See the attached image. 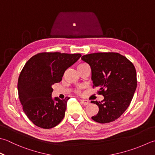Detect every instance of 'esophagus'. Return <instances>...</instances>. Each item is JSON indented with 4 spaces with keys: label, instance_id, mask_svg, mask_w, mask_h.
I'll use <instances>...</instances> for the list:
<instances>
[{
    "label": "esophagus",
    "instance_id": "esophagus-1",
    "mask_svg": "<svg viewBox=\"0 0 155 155\" xmlns=\"http://www.w3.org/2000/svg\"><path fill=\"white\" fill-rule=\"evenodd\" d=\"M81 103L84 105H87L89 104V101H87L86 99H81Z\"/></svg>",
    "mask_w": 155,
    "mask_h": 155
}]
</instances>
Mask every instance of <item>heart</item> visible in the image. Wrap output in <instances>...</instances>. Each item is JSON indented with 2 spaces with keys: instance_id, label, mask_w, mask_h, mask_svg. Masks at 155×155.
<instances>
[{
  "instance_id": "heart-1",
  "label": "heart",
  "mask_w": 155,
  "mask_h": 155,
  "mask_svg": "<svg viewBox=\"0 0 155 155\" xmlns=\"http://www.w3.org/2000/svg\"><path fill=\"white\" fill-rule=\"evenodd\" d=\"M88 66L87 64H79L78 66V68L79 67H84V66Z\"/></svg>"
}]
</instances>
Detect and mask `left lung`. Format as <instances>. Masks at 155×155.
<instances>
[{"mask_svg": "<svg viewBox=\"0 0 155 155\" xmlns=\"http://www.w3.org/2000/svg\"><path fill=\"white\" fill-rule=\"evenodd\" d=\"M91 69L93 87H99L101 102L91 101L99 107L98 114L91 118L106 124L119 118L130 104L137 86L136 72L133 64L121 54L103 52L81 57Z\"/></svg>", "mask_w": 155, "mask_h": 155, "instance_id": "1", "label": "left lung"}]
</instances>
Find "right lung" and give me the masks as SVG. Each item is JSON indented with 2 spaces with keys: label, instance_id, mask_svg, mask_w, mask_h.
<instances>
[{
  "label": "right lung",
  "instance_id": "right-lung-1",
  "mask_svg": "<svg viewBox=\"0 0 155 155\" xmlns=\"http://www.w3.org/2000/svg\"><path fill=\"white\" fill-rule=\"evenodd\" d=\"M81 56L80 54L43 52L26 62L18 80V93L23 111L35 126L50 129L62 120L70 97L52 98V86L62 81L66 70Z\"/></svg>",
  "mask_w": 155,
  "mask_h": 155
}]
</instances>
